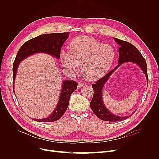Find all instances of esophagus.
I'll list each match as a JSON object with an SVG mask.
<instances>
[{
    "mask_svg": "<svg viewBox=\"0 0 159 159\" xmlns=\"http://www.w3.org/2000/svg\"><path fill=\"white\" fill-rule=\"evenodd\" d=\"M84 86V84H83V83H79V84H78V88H80L81 87Z\"/></svg>",
    "mask_w": 159,
    "mask_h": 159,
    "instance_id": "34e87169",
    "label": "esophagus"
}]
</instances>
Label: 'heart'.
Returning a JSON list of instances; mask_svg holds the SVG:
<instances>
[{
  "label": "heart",
  "instance_id": "obj_1",
  "mask_svg": "<svg viewBox=\"0 0 159 159\" xmlns=\"http://www.w3.org/2000/svg\"><path fill=\"white\" fill-rule=\"evenodd\" d=\"M116 56L114 48L103 44L94 38L79 36L69 44V52L62 50L61 61L64 68L70 71L82 66L85 78L95 81L102 77L112 66Z\"/></svg>",
  "mask_w": 159,
  "mask_h": 159
}]
</instances>
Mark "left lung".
I'll return each mask as SVG.
<instances>
[{
    "label": "left lung",
    "mask_w": 159,
    "mask_h": 159,
    "mask_svg": "<svg viewBox=\"0 0 159 159\" xmlns=\"http://www.w3.org/2000/svg\"><path fill=\"white\" fill-rule=\"evenodd\" d=\"M114 39L116 43L120 46L119 49V64L116 66L115 69L112 70L110 72L106 74L104 77H102L101 79L95 82V84H92L94 93L93 98L90 102L91 109L97 115V117L102 120L109 122H116L126 119L135 113V111H133L131 115L125 116H117L110 112L104 105L102 98L103 87L115 70L117 69L124 62L135 63L139 66L142 71L145 74L147 82L148 83L146 62L145 61V58L142 55L138 49L126 41L122 40L116 38H114Z\"/></svg>",
    "instance_id": "8db88e82"
}]
</instances>
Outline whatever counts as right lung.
<instances>
[{"instance_id": "right-lung-1", "label": "right lung", "mask_w": 159, "mask_h": 159, "mask_svg": "<svg viewBox=\"0 0 159 159\" xmlns=\"http://www.w3.org/2000/svg\"><path fill=\"white\" fill-rule=\"evenodd\" d=\"M70 32L46 33L26 42L19 49L13 66V90L16 71L20 62L26 57L38 53H45L59 58L61 49L64 42L69 37ZM78 83L74 80H64L58 102L53 112L46 118L33 119L40 122H54L59 119L68 108L71 95L77 89Z\"/></svg>"}]
</instances>
